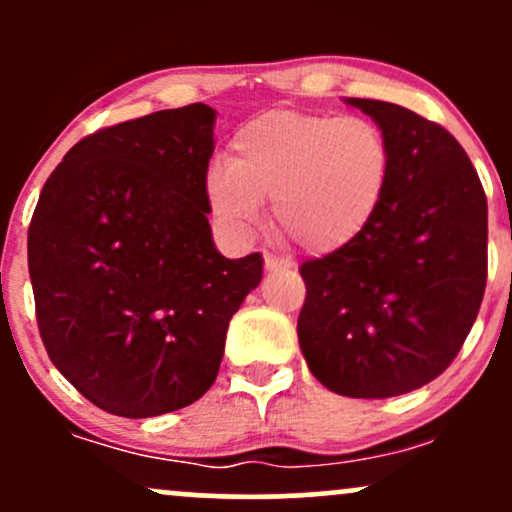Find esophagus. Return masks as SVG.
<instances>
[{
    "instance_id": "obj_1",
    "label": "esophagus",
    "mask_w": 512,
    "mask_h": 512,
    "mask_svg": "<svg viewBox=\"0 0 512 512\" xmlns=\"http://www.w3.org/2000/svg\"><path fill=\"white\" fill-rule=\"evenodd\" d=\"M264 267H267V272H281V269H289V262L272 255V252H264Z\"/></svg>"
}]
</instances>
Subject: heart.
I'll return each instance as SVG.
<instances>
[{"label": "heart", "instance_id": "1", "mask_svg": "<svg viewBox=\"0 0 512 512\" xmlns=\"http://www.w3.org/2000/svg\"><path fill=\"white\" fill-rule=\"evenodd\" d=\"M231 161L214 163L207 195L236 233L260 223L274 199L279 233L313 255L354 243L378 214L392 175V149L375 122L303 110L252 117L231 142Z\"/></svg>", "mask_w": 512, "mask_h": 512}]
</instances>
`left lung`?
I'll return each instance as SVG.
<instances>
[{"instance_id": "1", "label": "left lung", "mask_w": 512, "mask_h": 512, "mask_svg": "<svg viewBox=\"0 0 512 512\" xmlns=\"http://www.w3.org/2000/svg\"><path fill=\"white\" fill-rule=\"evenodd\" d=\"M346 103L383 129L392 175L354 243L301 264L298 342L327 390L385 399L431 383L460 354L486 289L489 211L448 129L395 103Z\"/></svg>"}]
</instances>
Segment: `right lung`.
<instances>
[{"label": "right lung", "instance_id": "obj_1", "mask_svg": "<svg viewBox=\"0 0 512 512\" xmlns=\"http://www.w3.org/2000/svg\"><path fill=\"white\" fill-rule=\"evenodd\" d=\"M216 113L204 103L98 129L52 170L28 226L50 361L88 402L146 419L214 385L262 255L226 260L209 226Z\"/></svg>", "mask_w": 512, "mask_h": 512}]
</instances>
